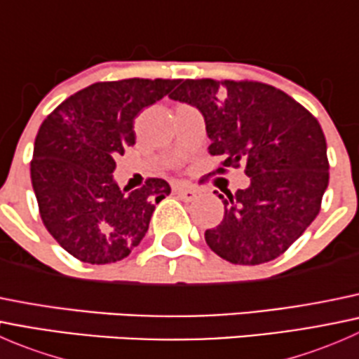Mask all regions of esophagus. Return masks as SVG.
<instances>
[{
	"label": "esophagus",
	"mask_w": 359,
	"mask_h": 359,
	"mask_svg": "<svg viewBox=\"0 0 359 359\" xmlns=\"http://www.w3.org/2000/svg\"><path fill=\"white\" fill-rule=\"evenodd\" d=\"M173 193H175L179 198H182L184 201H193L194 198H196L198 191L194 189V187L186 186V184H177V186L173 187Z\"/></svg>",
	"instance_id": "obj_1"
}]
</instances>
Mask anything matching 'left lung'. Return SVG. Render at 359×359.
<instances>
[{
    "label": "left lung",
    "mask_w": 359,
    "mask_h": 359,
    "mask_svg": "<svg viewBox=\"0 0 359 359\" xmlns=\"http://www.w3.org/2000/svg\"><path fill=\"white\" fill-rule=\"evenodd\" d=\"M170 99L198 107L212 144L227 166L250 177L247 189L227 194L224 219L205 231L206 245L241 266L269 262L302 236L328 186L327 140L318 119L274 86L233 79H184Z\"/></svg>",
    "instance_id": "8db88e82"
}]
</instances>
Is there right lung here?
<instances>
[{"instance_id":"obj_1","label":"right lung","mask_w":359,"mask_h":359,"mask_svg":"<svg viewBox=\"0 0 359 359\" xmlns=\"http://www.w3.org/2000/svg\"><path fill=\"white\" fill-rule=\"evenodd\" d=\"M179 79L130 78L79 90L46 116L34 140L31 180L39 215L57 243L81 262L125 259L149 229L154 205L170 194L163 179L125 193L114 158L135 144L137 114Z\"/></svg>"}]
</instances>
